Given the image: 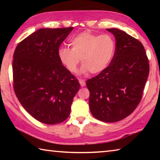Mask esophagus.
Here are the masks:
<instances>
[{
    "label": "esophagus",
    "mask_w": 160,
    "mask_h": 160,
    "mask_svg": "<svg viewBox=\"0 0 160 160\" xmlns=\"http://www.w3.org/2000/svg\"><path fill=\"white\" fill-rule=\"evenodd\" d=\"M79 82H80V84L81 87H85V85H86V83H85V80H81V79H80V80H79Z\"/></svg>",
    "instance_id": "34e87169"
}]
</instances>
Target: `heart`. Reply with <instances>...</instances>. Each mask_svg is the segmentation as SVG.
I'll use <instances>...</instances> for the list:
<instances>
[{
    "label": "heart",
    "instance_id": "heart-1",
    "mask_svg": "<svg viewBox=\"0 0 160 160\" xmlns=\"http://www.w3.org/2000/svg\"><path fill=\"white\" fill-rule=\"evenodd\" d=\"M72 48L61 47L58 51L59 60L69 72L77 71L80 62L81 72L99 73L112 61L116 51V42L109 34H97L86 31L75 36L70 41Z\"/></svg>",
    "mask_w": 160,
    "mask_h": 160
}]
</instances>
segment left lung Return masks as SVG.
<instances>
[{"instance_id": "1", "label": "left lung", "mask_w": 160, "mask_h": 160, "mask_svg": "<svg viewBox=\"0 0 160 160\" xmlns=\"http://www.w3.org/2000/svg\"><path fill=\"white\" fill-rule=\"evenodd\" d=\"M115 37L112 61L104 71L86 82L89 105L94 118L116 122L136 109L142 99L150 66L142 43L118 29H107Z\"/></svg>"}]
</instances>
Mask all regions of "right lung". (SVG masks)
<instances>
[{
    "mask_svg": "<svg viewBox=\"0 0 160 160\" xmlns=\"http://www.w3.org/2000/svg\"><path fill=\"white\" fill-rule=\"evenodd\" d=\"M73 28H42L16 47L13 88L19 102L37 121L57 124L69 116L80 83L59 60L58 51Z\"/></svg>",
    "mask_w": 160,
    "mask_h": 160,
    "instance_id": "1",
    "label": "right lung"
}]
</instances>
